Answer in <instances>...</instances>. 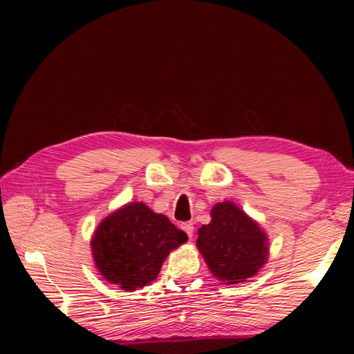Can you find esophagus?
I'll use <instances>...</instances> for the list:
<instances>
[{
	"mask_svg": "<svg viewBox=\"0 0 354 354\" xmlns=\"http://www.w3.org/2000/svg\"><path fill=\"white\" fill-rule=\"evenodd\" d=\"M183 230L187 233V236H189V238L194 236V232H195V226H194V223H192V221H187V223H185V224H183Z\"/></svg>",
	"mask_w": 354,
	"mask_h": 354,
	"instance_id": "esophagus-1",
	"label": "esophagus"
}]
</instances>
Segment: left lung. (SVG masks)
Returning <instances> with one entry per match:
<instances>
[{
	"mask_svg": "<svg viewBox=\"0 0 354 354\" xmlns=\"http://www.w3.org/2000/svg\"><path fill=\"white\" fill-rule=\"evenodd\" d=\"M198 250L218 281L234 285L255 276L267 261V234L233 202H218L211 223L198 230Z\"/></svg>",
	"mask_w": 354,
	"mask_h": 354,
	"instance_id": "left-lung-1",
	"label": "left lung"
}]
</instances>
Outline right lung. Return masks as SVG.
I'll use <instances>...</instances> for the list:
<instances>
[{"instance_id":"1","label":"right lung","mask_w":354,"mask_h":354,"mask_svg":"<svg viewBox=\"0 0 354 354\" xmlns=\"http://www.w3.org/2000/svg\"><path fill=\"white\" fill-rule=\"evenodd\" d=\"M186 241L187 234L164 214L131 202L99 224L91 251L104 279L131 292L153 282L169 251Z\"/></svg>"}]
</instances>
